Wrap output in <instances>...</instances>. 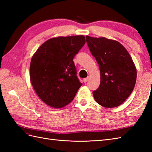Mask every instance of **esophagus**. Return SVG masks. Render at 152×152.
I'll use <instances>...</instances> for the list:
<instances>
[{"instance_id":"1","label":"esophagus","mask_w":152,"mask_h":152,"mask_svg":"<svg viewBox=\"0 0 152 152\" xmlns=\"http://www.w3.org/2000/svg\"><path fill=\"white\" fill-rule=\"evenodd\" d=\"M88 81V78H83V82H84V83H86Z\"/></svg>"}]
</instances>
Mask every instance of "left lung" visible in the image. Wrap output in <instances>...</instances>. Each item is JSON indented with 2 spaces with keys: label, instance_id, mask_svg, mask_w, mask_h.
<instances>
[{
  "label": "left lung",
  "instance_id": "obj_1",
  "mask_svg": "<svg viewBox=\"0 0 152 152\" xmlns=\"http://www.w3.org/2000/svg\"><path fill=\"white\" fill-rule=\"evenodd\" d=\"M92 56L99 64L101 83L93 91L95 101L105 108L121 105L133 92L137 69L133 59L119 42L86 36Z\"/></svg>",
  "mask_w": 152,
  "mask_h": 152
}]
</instances>
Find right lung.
I'll return each instance as SVG.
<instances>
[{"label": "right lung", "mask_w": 152, "mask_h": 152, "mask_svg": "<svg viewBox=\"0 0 152 152\" xmlns=\"http://www.w3.org/2000/svg\"><path fill=\"white\" fill-rule=\"evenodd\" d=\"M85 43L83 35L52 38L32 57L31 82L45 104L61 108L74 99L82 83L76 76L73 59Z\"/></svg>", "instance_id": "obj_1"}]
</instances>
